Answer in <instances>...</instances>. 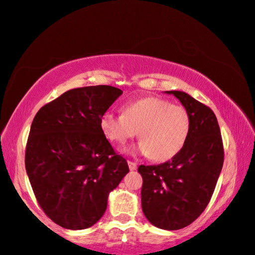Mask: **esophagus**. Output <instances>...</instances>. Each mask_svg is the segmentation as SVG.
Returning a JSON list of instances; mask_svg holds the SVG:
<instances>
[{
	"label": "esophagus",
	"instance_id": "esophagus-1",
	"mask_svg": "<svg viewBox=\"0 0 255 255\" xmlns=\"http://www.w3.org/2000/svg\"><path fill=\"white\" fill-rule=\"evenodd\" d=\"M128 167H129L130 170H136L137 168V164L135 162H131V161H128Z\"/></svg>",
	"mask_w": 255,
	"mask_h": 255
}]
</instances>
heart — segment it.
I'll list each match as a JSON object with an SVG mask.
<instances>
[{
    "instance_id": "obj_1",
    "label": "heart",
    "mask_w": 255,
    "mask_h": 255,
    "mask_svg": "<svg viewBox=\"0 0 255 255\" xmlns=\"http://www.w3.org/2000/svg\"><path fill=\"white\" fill-rule=\"evenodd\" d=\"M99 126L105 137L117 144L127 143L138 133L141 142L136 151L157 162H165L177 156L188 142L191 117L181 105L163 98L147 97L125 104L121 115L104 113Z\"/></svg>"
}]
</instances>
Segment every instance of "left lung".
Wrapping results in <instances>:
<instances>
[{"mask_svg": "<svg viewBox=\"0 0 255 255\" xmlns=\"http://www.w3.org/2000/svg\"><path fill=\"white\" fill-rule=\"evenodd\" d=\"M174 94L191 117L188 142L171 161L140 165L143 178L142 211L152 225L179 230L198 218L208 206L224 163L223 140L212 110L182 91Z\"/></svg>", "mask_w": 255, "mask_h": 255, "instance_id": "8db88e82", "label": "left lung"}]
</instances>
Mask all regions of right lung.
Listing matches in <instances>:
<instances>
[{
  "instance_id": "obj_1",
  "label": "right lung",
  "mask_w": 255,
  "mask_h": 255,
  "mask_svg": "<svg viewBox=\"0 0 255 255\" xmlns=\"http://www.w3.org/2000/svg\"><path fill=\"white\" fill-rule=\"evenodd\" d=\"M122 94L107 85L73 88L33 119L25 169L45 215L69 230H84L104 216L108 195L129 171L99 120Z\"/></svg>"
}]
</instances>
